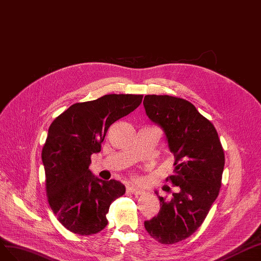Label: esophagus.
Returning <instances> with one entry per match:
<instances>
[{
  "instance_id": "esophagus-1",
  "label": "esophagus",
  "mask_w": 261,
  "mask_h": 261,
  "mask_svg": "<svg viewBox=\"0 0 261 261\" xmlns=\"http://www.w3.org/2000/svg\"><path fill=\"white\" fill-rule=\"evenodd\" d=\"M126 190H128V192H131V193H133V195H136V196L142 195V193L144 192L142 189H140L138 187H133V186H128V187H126Z\"/></svg>"
}]
</instances>
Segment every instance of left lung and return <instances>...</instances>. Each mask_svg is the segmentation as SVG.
<instances>
[{"label":"left lung","instance_id":"1","mask_svg":"<svg viewBox=\"0 0 261 261\" xmlns=\"http://www.w3.org/2000/svg\"><path fill=\"white\" fill-rule=\"evenodd\" d=\"M143 105L175 156L174 175L166 180L178 187L170 200L159 196L160 212L144 226L158 242L175 244L196 232L218 198L224 151L214 125L191 102L168 95H146Z\"/></svg>","mask_w":261,"mask_h":261}]
</instances>
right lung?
<instances>
[{"instance_id":"right-lung-1","label":"right lung","mask_w":261,"mask_h":261,"mask_svg":"<svg viewBox=\"0 0 261 261\" xmlns=\"http://www.w3.org/2000/svg\"><path fill=\"white\" fill-rule=\"evenodd\" d=\"M142 95L109 94L76 102L49 126L41 159L50 207L71 232L92 235L106 227L113 201L124 195L120 181L92 174L91 155L100 152L109 126L137 109Z\"/></svg>"}]
</instances>
